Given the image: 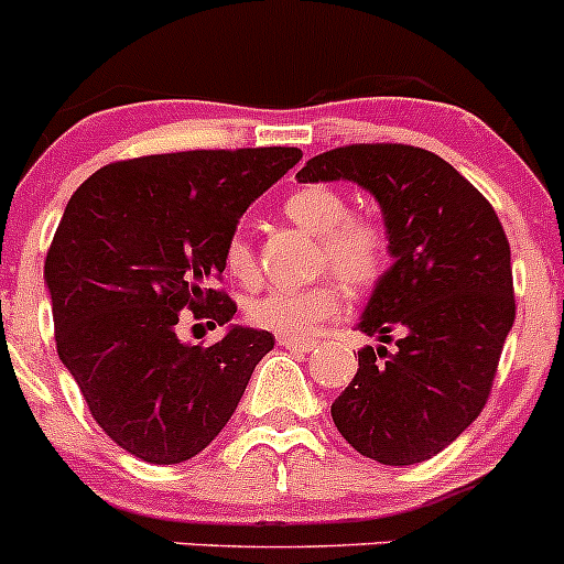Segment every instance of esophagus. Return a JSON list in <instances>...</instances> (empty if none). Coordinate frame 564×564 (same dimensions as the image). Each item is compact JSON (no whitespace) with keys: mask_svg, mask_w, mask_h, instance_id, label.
<instances>
[{"mask_svg":"<svg viewBox=\"0 0 564 564\" xmlns=\"http://www.w3.org/2000/svg\"><path fill=\"white\" fill-rule=\"evenodd\" d=\"M278 344L286 349H292V352H311V349L316 347V341H305V338H278Z\"/></svg>","mask_w":564,"mask_h":564,"instance_id":"esophagus-1","label":"esophagus"}]
</instances>
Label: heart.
<instances>
[{
    "label": "heart",
    "mask_w": 564,
    "mask_h": 564,
    "mask_svg": "<svg viewBox=\"0 0 564 564\" xmlns=\"http://www.w3.org/2000/svg\"><path fill=\"white\" fill-rule=\"evenodd\" d=\"M283 212L292 223L319 237L316 264L330 267L349 286L366 289L382 275L388 264V234L377 220L364 215H347L341 193L325 184L300 187L283 200ZM226 270L237 281L256 278V259L248 239L234 234L226 245ZM341 283L338 278H319L308 286H270L245 303V316L253 327L286 338H305L338 314Z\"/></svg>",
    "instance_id": "heart-1"
}]
</instances>
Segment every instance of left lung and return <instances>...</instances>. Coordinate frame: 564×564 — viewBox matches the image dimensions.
Wrapping results in <instances>:
<instances>
[{"label": "left lung", "mask_w": 564, "mask_h": 564, "mask_svg": "<svg viewBox=\"0 0 564 564\" xmlns=\"http://www.w3.org/2000/svg\"><path fill=\"white\" fill-rule=\"evenodd\" d=\"M352 182L386 217L393 264L358 330V371L330 404L338 433L382 466L438 455L482 413L516 322L510 242L485 195L433 151L358 143L305 162L297 182ZM398 336V347L384 344Z\"/></svg>", "instance_id": "left-lung-1"}]
</instances>
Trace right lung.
I'll use <instances>...</instances> for the list:
<instances>
[{
    "instance_id": "obj_1",
    "label": "right lung",
    "mask_w": 564,
    "mask_h": 564,
    "mask_svg": "<svg viewBox=\"0 0 564 564\" xmlns=\"http://www.w3.org/2000/svg\"><path fill=\"white\" fill-rule=\"evenodd\" d=\"M300 149L178 151L112 162L63 212L43 281L54 341L98 427L129 455L184 463L220 435L267 330L231 325L212 347L184 344L182 311L228 325L237 303L215 289L228 239Z\"/></svg>"
}]
</instances>
